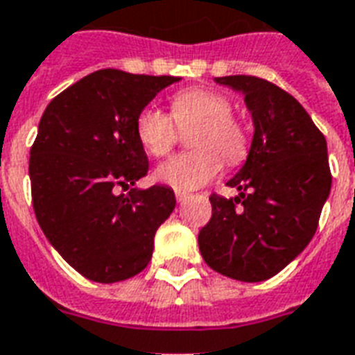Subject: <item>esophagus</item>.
I'll use <instances>...</instances> for the list:
<instances>
[{
  "instance_id": "1",
  "label": "esophagus",
  "mask_w": 355,
  "mask_h": 355,
  "mask_svg": "<svg viewBox=\"0 0 355 355\" xmlns=\"http://www.w3.org/2000/svg\"><path fill=\"white\" fill-rule=\"evenodd\" d=\"M189 194L187 193H181V191H175V200L178 202H183V200H187Z\"/></svg>"
}]
</instances>
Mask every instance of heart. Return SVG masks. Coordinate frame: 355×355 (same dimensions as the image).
Listing matches in <instances>:
<instances>
[{"instance_id":"b5f03b06","label":"heart","mask_w":355,"mask_h":355,"mask_svg":"<svg viewBox=\"0 0 355 355\" xmlns=\"http://www.w3.org/2000/svg\"><path fill=\"white\" fill-rule=\"evenodd\" d=\"M234 106L226 95L213 89H185L170 101L168 114L146 106L135 121L138 144L151 157H164L178 140V128L196 123L191 132V144L196 149L178 153L159 164L155 180L175 191H194L204 187L223 168L239 164L249 155V135L243 125L232 116Z\"/></svg>"}]
</instances>
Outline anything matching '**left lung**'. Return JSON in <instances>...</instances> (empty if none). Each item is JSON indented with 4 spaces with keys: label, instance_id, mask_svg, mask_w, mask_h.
Returning a JSON list of instances; mask_svg holds the SVG:
<instances>
[{
    "label": "left lung",
    "instance_id": "obj_1",
    "mask_svg": "<svg viewBox=\"0 0 355 355\" xmlns=\"http://www.w3.org/2000/svg\"><path fill=\"white\" fill-rule=\"evenodd\" d=\"M245 97L254 135L249 155L226 185L236 198L211 194L213 213L198 234L206 263L236 281L277 275L313 239L331 189L324 135L290 93L257 76H220Z\"/></svg>",
    "mask_w": 355,
    "mask_h": 355
}]
</instances>
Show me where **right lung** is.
Instances as JSON below:
<instances>
[{
    "label": "right lung",
    "instance_id": "right-lung-1",
    "mask_svg": "<svg viewBox=\"0 0 355 355\" xmlns=\"http://www.w3.org/2000/svg\"><path fill=\"white\" fill-rule=\"evenodd\" d=\"M181 78L103 69L50 101L29 151L39 226L63 260L95 282L138 275L151 260L157 228L175 207L164 185L130 187L148 174L138 112ZM117 187L130 188L117 195Z\"/></svg>",
    "mask_w": 355,
    "mask_h": 355
}]
</instances>
